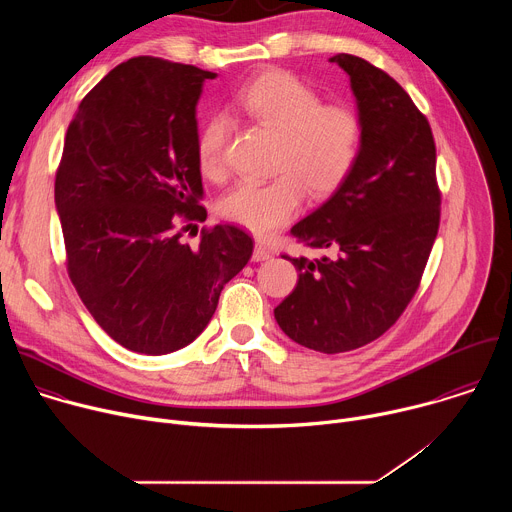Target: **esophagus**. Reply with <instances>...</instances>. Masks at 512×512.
<instances>
[{"mask_svg":"<svg viewBox=\"0 0 512 512\" xmlns=\"http://www.w3.org/2000/svg\"><path fill=\"white\" fill-rule=\"evenodd\" d=\"M267 259H271V253L263 247V245H255V249H253V261H267Z\"/></svg>","mask_w":512,"mask_h":512,"instance_id":"obj_1","label":"esophagus"}]
</instances>
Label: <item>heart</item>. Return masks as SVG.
Segmentation results:
<instances>
[{"label":"heart","mask_w":512,"mask_h":512,"mask_svg":"<svg viewBox=\"0 0 512 512\" xmlns=\"http://www.w3.org/2000/svg\"><path fill=\"white\" fill-rule=\"evenodd\" d=\"M320 93L289 70L273 68L249 81L235 107L253 123L277 133L269 180H243L221 200L229 221L255 235H269L298 214L306 190L334 194L354 172L364 143V123L348 105H322ZM227 121L208 119L196 139L200 172L227 176Z\"/></svg>","instance_id":"obj_1"}]
</instances>
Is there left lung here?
<instances>
[{"instance_id": "1", "label": "left lung", "mask_w": 512, "mask_h": 512, "mask_svg": "<svg viewBox=\"0 0 512 512\" xmlns=\"http://www.w3.org/2000/svg\"><path fill=\"white\" fill-rule=\"evenodd\" d=\"M330 62L350 77L362 154L350 178L291 227L300 243L330 255H285L300 279L273 310L291 340L324 354L369 344L399 320L419 287L442 204L431 127L411 97L364 58Z\"/></svg>"}]
</instances>
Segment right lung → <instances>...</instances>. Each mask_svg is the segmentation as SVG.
<instances>
[{
  "label": "right lung",
  "instance_id": "obj_1",
  "mask_svg": "<svg viewBox=\"0 0 512 512\" xmlns=\"http://www.w3.org/2000/svg\"><path fill=\"white\" fill-rule=\"evenodd\" d=\"M214 77L131 58L91 89L64 137L54 202L68 277L97 324L133 352L188 346L253 255L235 225L202 229L196 249L182 241L206 221L196 105Z\"/></svg>",
  "mask_w": 512,
  "mask_h": 512
}]
</instances>
